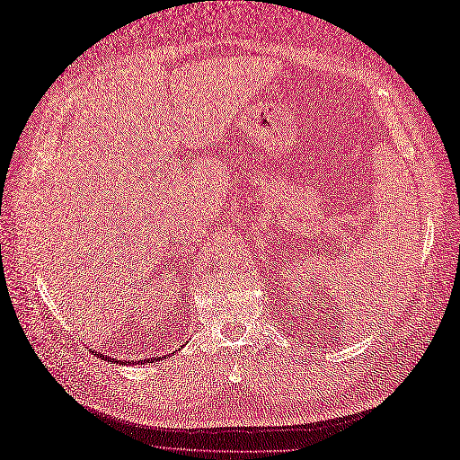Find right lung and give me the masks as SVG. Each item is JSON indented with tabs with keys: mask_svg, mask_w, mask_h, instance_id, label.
Returning a JSON list of instances; mask_svg holds the SVG:
<instances>
[{
	"mask_svg": "<svg viewBox=\"0 0 460 460\" xmlns=\"http://www.w3.org/2000/svg\"><path fill=\"white\" fill-rule=\"evenodd\" d=\"M97 355H100V357H103L105 360H107V363H119V360L117 358H111V357H107V355H103V353H97ZM157 360H163V357H151V363H157ZM132 363H134V360H132ZM137 363H149V358H144V360H137Z\"/></svg>",
	"mask_w": 460,
	"mask_h": 460,
	"instance_id": "right-lung-1",
	"label": "right lung"
}]
</instances>
